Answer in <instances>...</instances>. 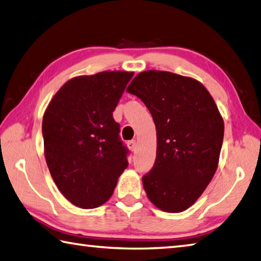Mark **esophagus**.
I'll return each instance as SVG.
<instances>
[{
  "label": "esophagus",
  "instance_id": "1",
  "mask_svg": "<svg viewBox=\"0 0 261 261\" xmlns=\"http://www.w3.org/2000/svg\"><path fill=\"white\" fill-rule=\"evenodd\" d=\"M127 145H128L130 151H135V150H136V141H135V140L129 141L128 143H127Z\"/></svg>",
  "mask_w": 261,
  "mask_h": 261
}]
</instances>
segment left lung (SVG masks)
<instances>
[{
    "mask_svg": "<svg viewBox=\"0 0 261 261\" xmlns=\"http://www.w3.org/2000/svg\"><path fill=\"white\" fill-rule=\"evenodd\" d=\"M127 92L149 109L156 129V156L142 177L147 198L167 213H180L203 193L218 166L224 121L201 83L177 73L147 70Z\"/></svg>",
    "mask_w": 261,
    "mask_h": 261,
    "instance_id": "8db88e82",
    "label": "left lung"
}]
</instances>
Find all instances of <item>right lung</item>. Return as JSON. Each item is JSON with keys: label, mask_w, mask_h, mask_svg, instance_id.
Listing matches in <instances>:
<instances>
[{"label": "right lung", "mask_w": 261, "mask_h": 261, "mask_svg": "<svg viewBox=\"0 0 261 261\" xmlns=\"http://www.w3.org/2000/svg\"><path fill=\"white\" fill-rule=\"evenodd\" d=\"M134 72L102 71L68 81L44 114L46 164L58 189L72 204L93 209L114 192L129 151L112 112Z\"/></svg>", "instance_id": "obj_1"}]
</instances>
